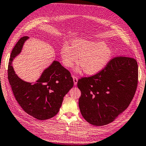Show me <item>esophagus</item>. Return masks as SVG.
<instances>
[{
	"label": "esophagus",
	"mask_w": 146,
	"mask_h": 146,
	"mask_svg": "<svg viewBox=\"0 0 146 146\" xmlns=\"http://www.w3.org/2000/svg\"><path fill=\"white\" fill-rule=\"evenodd\" d=\"M72 78H73L74 85H76L77 84V82H78V78L77 77H76V76H72Z\"/></svg>",
	"instance_id": "obj_1"
}]
</instances>
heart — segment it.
Segmentation results:
<instances>
[{
  "label": "heart",
  "instance_id": "1",
  "mask_svg": "<svg viewBox=\"0 0 146 146\" xmlns=\"http://www.w3.org/2000/svg\"><path fill=\"white\" fill-rule=\"evenodd\" d=\"M73 45L65 42L62 46L61 55L64 65L72 67L79 64L87 75H95L105 69L112 56V51L108 45L100 41L78 39L73 41ZM81 68L76 69L80 72Z\"/></svg>",
  "mask_w": 146,
  "mask_h": 146
}]
</instances>
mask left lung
<instances>
[{
  "instance_id": "8db88e82",
  "label": "left lung",
  "mask_w": 146,
  "mask_h": 146,
  "mask_svg": "<svg viewBox=\"0 0 146 146\" xmlns=\"http://www.w3.org/2000/svg\"><path fill=\"white\" fill-rule=\"evenodd\" d=\"M137 80L136 59L123 56L110 60L105 69L95 75L79 79V106L84 118L94 126L113 122L128 107Z\"/></svg>"
}]
</instances>
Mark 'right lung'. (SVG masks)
Returning <instances> with one entry per match:
<instances>
[{
	"label": "right lung",
	"mask_w": 146,
	"mask_h": 146,
	"mask_svg": "<svg viewBox=\"0 0 146 146\" xmlns=\"http://www.w3.org/2000/svg\"><path fill=\"white\" fill-rule=\"evenodd\" d=\"M28 36L21 38L14 46L8 66V79L16 100L28 115L38 120L52 118L59 111L64 97L73 87L68 70L54 61L32 84L22 80L15 74L12 61L22 50Z\"/></svg>",
	"instance_id": "1"
}]
</instances>
